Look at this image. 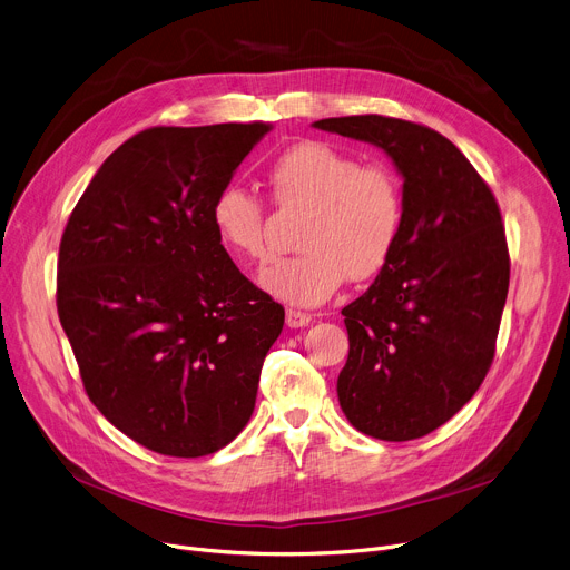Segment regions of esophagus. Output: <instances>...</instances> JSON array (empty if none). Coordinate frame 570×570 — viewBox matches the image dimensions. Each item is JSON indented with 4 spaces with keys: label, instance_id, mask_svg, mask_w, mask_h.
I'll list each match as a JSON object with an SVG mask.
<instances>
[{
    "label": "esophagus",
    "instance_id": "esophagus-1",
    "mask_svg": "<svg viewBox=\"0 0 570 570\" xmlns=\"http://www.w3.org/2000/svg\"><path fill=\"white\" fill-rule=\"evenodd\" d=\"M308 323H312V314L297 312V308H286V325H288L291 330H297V327H306Z\"/></svg>",
    "mask_w": 570,
    "mask_h": 570
}]
</instances>
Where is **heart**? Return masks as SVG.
<instances>
[{"label":"heart","mask_w":570,"mask_h":570,"mask_svg":"<svg viewBox=\"0 0 570 570\" xmlns=\"http://www.w3.org/2000/svg\"><path fill=\"white\" fill-rule=\"evenodd\" d=\"M266 181L284 204L308 206L295 256L271 258L258 271V286L293 304L330 299L345 277L377 275L395 249L402 227V190L384 164H361L354 154L321 140H302L268 166ZM220 245L238 258L266 254V206L252 193L227 186L212 204Z\"/></svg>","instance_id":"1"}]
</instances>
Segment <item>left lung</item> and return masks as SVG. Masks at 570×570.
Instances as JSON below:
<instances>
[{
    "label": "left lung",
    "mask_w": 570,
    "mask_h": 570,
    "mask_svg": "<svg viewBox=\"0 0 570 570\" xmlns=\"http://www.w3.org/2000/svg\"><path fill=\"white\" fill-rule=\"evenodd\" d=\"M316 129L371 142L402 177V227L371 288L343 308L350 352L336 393L345 419L373 439H421L484 382L509 291L498 202L439 131L384 116Z\"/></svg>",
    "instance_id": "8db88e82"
}]
</instances>
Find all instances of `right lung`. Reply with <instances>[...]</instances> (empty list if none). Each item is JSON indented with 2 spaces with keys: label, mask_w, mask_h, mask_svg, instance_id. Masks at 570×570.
I'll list each match as a JSON object with an SVG mask.
<instances>
[{
  "label": "right lung",
  "mask_w": 570,
  "mask_h": 570,
  "mask_svg": "<svg viewBox=\"0 0 570 570\" xmlns=\"http://www.w3.org/2000/svg\"><path fill=\"white\" fill-rule=\"evenodd\" d=\"M271 122L151 127L90 179L59 249L57 306L92 404L168 456L247 425L284 308L229 258L212 204Z\"/></svg>",
  "instance_id": "right-lung-1"
}]
</instances>
